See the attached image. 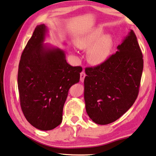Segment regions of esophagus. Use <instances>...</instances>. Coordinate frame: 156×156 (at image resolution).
Returning a JSON list of instances; mask_svg holds the SVG:
<instances>
[{
	"mask_svg": "<svg viewBox=\"0 0 156 156\" xmlns=\"http://www.w3.org/2000/svg\"><path fill=\"white\" fill-rule=\"evenodd\" d=\"M86 76V74L84 72H81V74H80V81H81V82H83V80H84V78Z\"/></svg>",
	"mask_w": 156,
	"mask_h": 156,
	"instance_id": "34e87169",
	"label": "esophagus"
}]
</instances>
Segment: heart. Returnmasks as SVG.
Listing matches in <instances>:
<instances>
[{"mask_svg": "<svg viewBox=\"0 0 156 156\" xmlns=\"http://www.w3.org/2000/svg\"><path fill=\"white\" fill-rule=\"evenodd\" d=\"M104 28L96 27L76 38L75 44L80 49H87V59L93 65L103 63L109 58L114 47V38Z\"/></svg>", "mask_w": 156, "mask_h": 156, "instance_id": "1", "label": "heart"}]
</instances>
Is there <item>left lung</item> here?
I'll list each match as a JSON object with an SVG mask.
<instances>
[{
    "label": "left lung",
    "instance_id": "left-lung-1",
    "mask_svg": "<svg viewBox=\"0 0 156 156\" xmlns=\"http://www.w3.org/2000/svg\"><path fill=\"white\" fill-rule=\"evenodd\" d=\"M144 61L133 30L117 47L116 54L94 68H86V113L94 123L107 125L133 106L139 93Z\"/></svg>",
    "mask_w": 156,
    "mask_h": 156
}]
</instances>
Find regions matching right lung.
<instances>
[{"mask_svg": "<svg viewBox=\"0 0 156 156\" xmlns=\"http://www.w3.org/2000/svg\"><path fill=\"white\" fill-rule=\"evenodd\" d=\"M47 33L44 23L35 28L21 54L17 78L26 120L45 131L61 123L68 90L80 81L82 71L81 67L67 63L63 50L44 44Z\"/></svg>", "mask_w": 156, "mask_h": 156, "instance_id": "1", "label": "right lung"}]
</instances>
